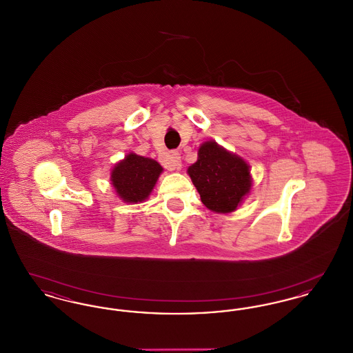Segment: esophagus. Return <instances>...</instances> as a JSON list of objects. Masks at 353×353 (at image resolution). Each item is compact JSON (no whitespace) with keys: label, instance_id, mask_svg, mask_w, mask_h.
Instances as JSON below:
<instances>
[{"label":"esophagus","instance_id":"34e87169","mask_svg":"<svg viewBox=\"0 0 353 353\" xmlns=\"http://www.w3.org/2000/svg\"><path fill=\"white\" fill-rule=\"evenodd\" d=\"M163 164L169 170H180L181 169V156L179 152H170L167 157H164Z\"/></svg>","mask_w":353,"mask_h":353}]
</instances>
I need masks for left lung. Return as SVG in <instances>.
<instances>
[{
    "label": "left lung",
    "instance_id": "8db88e82",
    "mask_svg": "<svg viewBox=\"0 0 353 353\" xmlns=\"http://www.w3.org/2000/svg\"><path fill=\"white\" fill-rule=\"evenodd\" d=\"M188 174L202 203L214 213H233L252 192L250 165L214 140L202 143Z\"/></svg>",
    "mask_w": 353,
    "mask_h": 353
}]
</instances>
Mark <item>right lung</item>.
Wrapping results in <instances>:
<instances>
[{"label": "right lung", "mask_w": 353, "mask_h": 353, "mask_svg": "<svg viewBox=\"0 0 353 353\" xmlns=\"http://www.w3.org/2000/svg\"><path fill=\"white\" fill-rule=\"evenodd\" d=\"M163 170L156 160L130 152L111 169V184L121 201L144 202L151 196Z\"/></svg>", "instance_id": "1"}]
</instances>
